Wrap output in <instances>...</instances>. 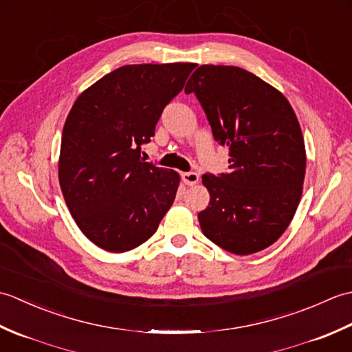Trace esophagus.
I'll return each mask as SVG.
<instances>
[{
    "mask_svg": "<svg viewBox=\"0 0 352 352\" xmlns=\"http://www.w3.org/2000/svg\"><path fill=\"white\" fill-rule=\"evenodd\" d=\"M182 178H183L184 184H188V186H195L199 182V175L197 174V172H184Z\"/></svg>",
    "mask_w": 352,
    "mask_h": 352,
    "instance_id": "obj_1",
    "label": "esophagus"
}]
</instances>
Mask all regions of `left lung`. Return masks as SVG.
Masks as SVG:
<instances>
[{
  "label": "left lung",
  "instance_id": "8db88e82",
  "mask_svg": "<svg viewBox=\"0 0 352 352\" xmlns=\"http://www.w3.org/2000/svg\"><path fill=\"white\" fill-rule=\"evenodd\" d=\"M195 94L228 174L203 175L210 203L201 230L221 248L248 256L278 241L295 216L305 177L300 122L278 89L237 66L203 65L184 89Z\"/></svg>",
  "mask_w": 352,
  "mask_h": 352
}]
</instances>
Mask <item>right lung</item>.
I'll return each instance as SVG.
<instances>
[{"label":"right lung","mask_w":352,"mask_h":352,"mask_svg":"<svg viewBox=\"0 0 352 352\" xmlns=\"http://www.w3.org/2000/svg\"><path fill=\"white\" fill-rule=\"evenodd\" d=\"M195 63L125 65L74 102L63 126L58 183L74 221L109 252L146 242L170 208L178 172L154 166L140 145L182 92Z\"/></svg>","instance_id":"1"}]
</instances>
